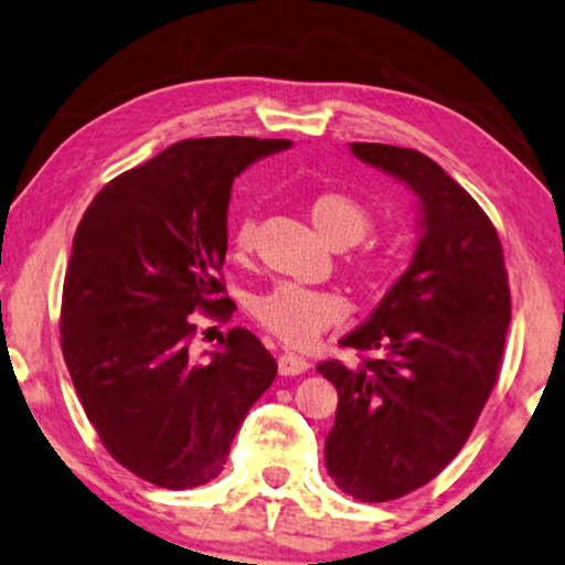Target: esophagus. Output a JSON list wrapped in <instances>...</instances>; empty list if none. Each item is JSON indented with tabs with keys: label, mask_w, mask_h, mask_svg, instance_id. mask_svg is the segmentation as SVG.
Wrapping results in <instances>:
<instances>
[{
	"label": "esophagus",
	"mask_w": 565,
	"mask_h": 565,
	"mask_svg": "<svg viewBox=\"0 0 565 565\" xmlns=\"http://www.w3.org/2000/svg\"><path fill=\"white\" fill-rule=\"evenodd\" d=\"M310 369V361L302 359L298 353H282L280 359H277V371L282 373V376H298V373H306Z\"/></svg>",
	"instance_id": "1"
}]
</instances>
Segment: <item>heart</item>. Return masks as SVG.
Masks as SVG:
<instances>
[{
  "instance_id": "heart-1",
  "label": "heart",
  "mask_w": 565,
  "mask_h": 565,
  "mask_svg": "<svg viewBox=\"0 0 565 565\" xmlns=\"http://www.w3.org/2000/svg\"><path fill=\"white\" fill-rule=\"evenodd\" d=\"M308 214L328 245L351 247L371 230V212L359 199L345 192H320L310 199ZM257 227L253 216H242L230 234V249L245 259L255 249ZM355 270L366 280H379L388 270V257L381 249H369L359 257ZM253 316L265 331L290 345H308L328 328L349 316V300L335 290L302 288L295 282H280L253 300Z\"/></svg>"
}]
</instances>
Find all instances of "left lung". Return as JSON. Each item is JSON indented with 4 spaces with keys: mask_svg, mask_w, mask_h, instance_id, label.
<instances>
[{
    "mask_svg": "<svg viewBox=\"0 0 565 565\" xmlns=\"http://www.w3.org/2000/svg\"><path fill=\"white\" fill-rule=\"evenodd\" d=\"M351 151L422 202L409 270L341 341L361 363H318L338 392L328 475L355 500L386 502L434 480L472 434L500 376L510 285L498 230L439 163L386 143Z\"/></svg>",
    "mask_w": 565,
    "mask_h": 565,
    "instance_id": "8db88e82",
    "label": "left lung"
}]
</instances>
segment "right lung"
Masks as SVG:
<instances>
[{
	"label": "right lung",
	"instance_id": "1",
	"mask_svg": "<svg viewBox=\"0 0 565 565\" xmlns=\"http://www.w3.org/2000/svg\"><path fill=\"white\" fill-rule=\"evenodd\" d=\"M285 138H186L108 181L77 224L60 345L103 447L167 490L214 480L277 363L247 328L192 359L194 310L230 320L222 265L237 173Z\"/></svg>",
	"mask_w": 565,
	"mask_h": 565
}]
</instances>
